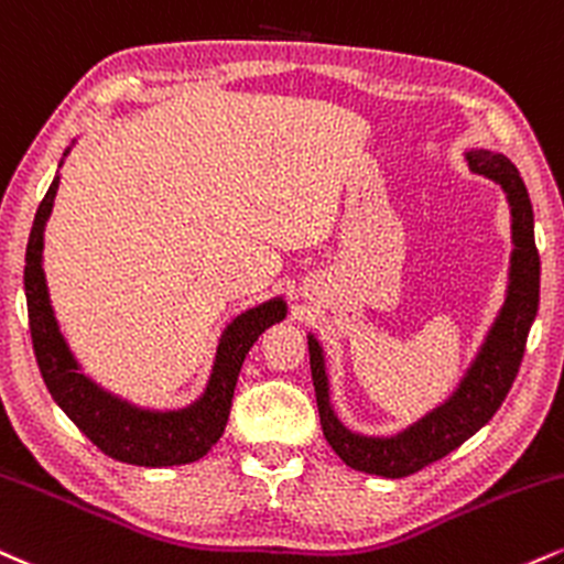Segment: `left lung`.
Returning a JSON list of instances; mask_svg holds the SVG:
<instances>
[{"mask_svg": "<svg viewBox=\"0 0 564 564\" xmlns=\"http://www.w3.org/2000/svg\"><path fill=\"white\" fill-rule=\"evenodd\" d=\"M473 173L486 175L499 183L507 194L512 213V260H510V286H507L505 307L488 330L484 347L476 362L465 372L457 391L444 404L429 412L415 425L397 433V436H359L351 433L341 420L334 415L328 393V376H325L323 349L315 336H307L312 386H315L317 412H321L323 436L338 457L359 473L383 478H406L436 463L446 454L465 444L473 433L484 429L494 412L505 402L518 376L522 355H525L528 330L539 312V278L541 260L533 239V207L522 183L518 167L505 154L473 149L465 152Z\"/></svg>", "mask_w": 564, "mask_h": 564, "instance_id": "left-lung-1", "label": "left lung"}]
</instances>
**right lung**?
Segmentation results:
<instances>
[{"label": "right lung", "instance_id": "add662e5", "mask_svg": "<svg viewBox=\"0 0 564 564\" xmlns=\"http://www.w3.org/2000/svg\"><path fill=\"white\" fill-rule=\"evenodd\" d=\"M57 186L59 175H54L50 192L44 194L36 217H33L23 273L33 355H36L46 389H50L54 402L59 404V410L86 433V438L97 444V449L105 452L107 457L118 459V463L141 467L196 463L213 449L217 438L226 431L243 357L270 325L281 323L286 317V302L278 296V300L264 302L260 307L241 312L228 325L220 344H217L215 368L213 376H209L207 391L194 404L183 406V410L152 412L112 397V393L99 389L91 378L80 372L76 357H73L63 334H59L50 304L42 252L44 226L52 213Z\"/></svg>", "mask_w": 564, "mask_h": 564}]
</instances>
